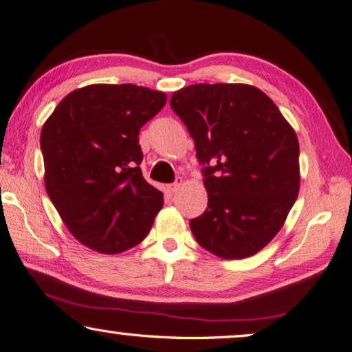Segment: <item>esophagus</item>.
Returning <instances> with one entry per match:
<instances>
[{
	"label": "esophagus",
	"mask_w": 352,
	"mask_h": 352,
	"mask_svg": "<svg viewBox=\"0 0 352 352\" xmlns=\"http://www.w3.org/2000/svg\"><path fill=\"white\" fill-rule=\"evenodd\" d=\"M181 185H182V177H177L176 182L168 185V191H170V193H176V191L181 188Z\"/></svg>",
	"instance_id": "obj_1"
}]
</instances>
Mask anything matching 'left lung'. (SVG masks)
I'll return each instance as SVG.
<instances>
[{
    "mask_svg": "<svg viewBox=\"0 0 352 352\" xmlns=\"http://www.w3.org/2000/svg\"><path fill=\"white\" fill-rule=\"evenodd\" d=\"M170 105L193 138L208 205L190 221L197 243L222 258L256 254L279 233L299 195V141L262 90L195 84Z\"/></svg>",
    "mask_w": 352,
    "mask_h": 352,
    "instance_id": "obj_1",
    "label": "left lung"
}]
</instances>
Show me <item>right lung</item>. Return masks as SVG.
<instances>
[{
    "instance_id": "obj_1",
    "label": "right lung",
    "mask_w": 352,
    "mask_h": 352,
    "mask_svg": "<svg viewBox=\"0 0 352 352\" xmlns=\"http://www.w3.org/2000/svg\"><path fill=\"white\" fill-rule=\"evenodd\" d=\"M165 102L147 87L91 84L65 96L43 125L45 190L85 247L118 254L151 230L164 196L139 167V130Z\"/></svg>"
}]
</instances>
